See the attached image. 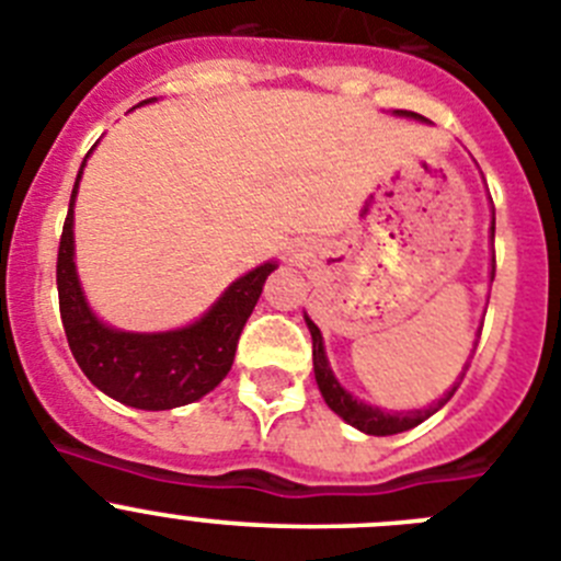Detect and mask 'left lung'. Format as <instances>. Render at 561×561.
Wrapping results in <instances>:
<instances>
[{
	"label": "left lung",
	"mask_w": 561,
	"mask_h": 561,
	"mask_svg": "<svg viewBox=\"0 0 561 561\" xmlns=\"http://www.w3.org/2000/svg\"><path fill=\"white\" fill-rule=\"evenodd\" d=\"M397 114H400V117L422 119V114H413V111H397ZM492 237H494V229H492ZM492 279H494V274H492ZM307 327H310V335H312V368H316V382H318V388H321V397H324L327 405H330L332 411L343 419V422H350L352 427L368 433V436H393V433L411 431V427L422 425L427 416H433V413H436L438 408L450 400L453 393H456L458 386H453L450 391L444 393L442 400L436 402V405L425 408V411H408V413H388V411H380V408L366 405V402H357L350 391H343L341 382H337L335 375H332V368H330V363H327V355H324V341H321V332H318V327L312 324L310 318H307ZM461 380H463V375H461Z\"/></svg>",
	"instance_id": "obj_1"
}]
</instances>
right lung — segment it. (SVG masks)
<instances>
[{
    "instance_id": "1",
    "label": "right lung",
    "mask_w": 561,
    "mask_h": 561,
    "mask_svg": "<svg viewBox=\"0 0 561 561\" xmlns=\"http://www.w3.org/2000/svg\"><path fill=\"white\" fill-rule=\"evenodd\" d=\"M78 181H75L67 220L60 231L58 271H55L60 321H64L75 360L100 391L130 408L170 411V408L201 400L229 375L240 332L254 312L262 285L279 265L265 262L251 274L240 276L220 296L218 305L193 327L156 332V335L111 330L89 310L78 274H75L72 204L78 195Z\"/></svg>"
}]
</instances>
